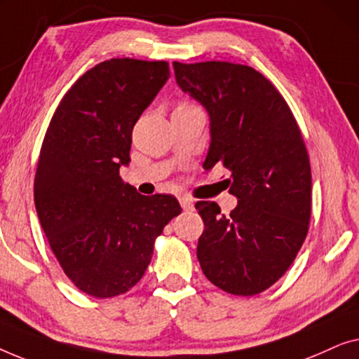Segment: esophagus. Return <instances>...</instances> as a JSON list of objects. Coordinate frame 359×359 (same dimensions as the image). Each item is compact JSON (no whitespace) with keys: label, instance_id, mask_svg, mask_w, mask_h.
Returning a JSON list of instances; mask_svg holds the SVG:
<instances>
[{"label":"esophagus","instance_id":"1","mask_svg":"<svg viewBox=\"0 0 359 359\" xmlns=\"http://www.w3.org/2000/svg\"><path fill=\"white\" fill-rule=\"evenodd\" d=\"M180 206L182 208H184V211H191L194 210V200H190V198H187V196H182L180 198Z\"/></svg>","mask_w":359,"mask_h":359}]
</instances>
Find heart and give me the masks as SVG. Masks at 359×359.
Wrapping results in <instances>:
<instances>
[{"instance_id":"heart-1","label":"heart","mask_w":359,"mask_h":359,"mask_svg":"<svg viewBox=\"0 0 359 359\" xmlns=\"http://www.w3.org/2000/svg\"><path fill=\"white\" fill-rule=\"evenodd\" d=\"M190 104H179V107H189Z\"/></svg>"}]
</instances>
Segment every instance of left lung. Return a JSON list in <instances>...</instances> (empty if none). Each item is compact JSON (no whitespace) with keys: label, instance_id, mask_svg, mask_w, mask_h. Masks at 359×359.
I'll return each instance as SVG.
<instances>
[{"label":"left lung","instance_id":"8db88e82","mask_svg":"<svg viewBox=\"0 0 359 359\" xmlns=\"http://www.w3.org/2000/svg\"><path fill=\"white\" fill-rule=\"evenodd\" d=\"M180 89L210 115L203 168L231 172L237 206L221 215L196 201L205 223L196 257L206 278L236 296L275 285L294 262L311 219V164L286 100L257 69L228 62H174Z\"/></svg>","mask_w":359,"mask_h":359}]
</instances>
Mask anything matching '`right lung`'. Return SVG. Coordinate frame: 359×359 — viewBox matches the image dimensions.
I'll use <instances>...</instances> for the list:
<instances>
[{"label":"right lung","instance_id":"right-lung-1","mask_svg":"<svg viewBox=\"0 0 359 359\" xmlns=\"http://www.w3.org/2000/svg\"><path fill=\"white\" fill-rule=\"evenodd\" d=\"M168 62L112 58L86 72L55 110L40 149L34 201L65 275L105 299L141 280L154 241L180 205L120 177L131 131L169 79Z\"/></svg>","mask_w":359,"mask_h":359}]
</instances>
